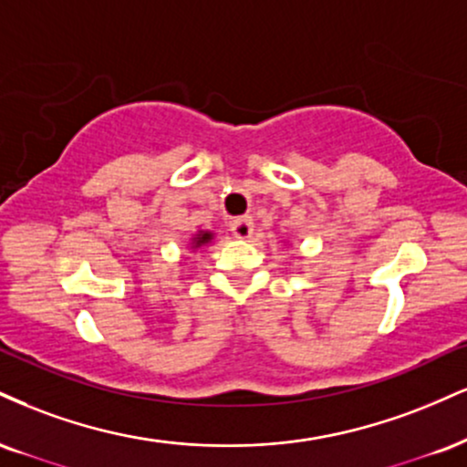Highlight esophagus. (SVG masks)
Segmentation results:
<instances>
[{
	"mask_svg": "<svg viewBox=\"0 0 467 467\" xmlns=\"http://www.w3.org/2000/svg\"><path fill=\"white\" fill-rule=\"evenodd\" d=\"M230 230L237 239H250L252 233H254V222L250 217H237L230 223Z\"/></svg>",
	"mask_w": 467,
	"mask_h": 467,
	"instance_id": "esophagus-1",
	"label": "esophagus"
}]
</instances>
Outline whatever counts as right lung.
Returning a JSON list of instances; mask_svg holds the SVG:
<instances>
[{"instance_id": "1", "label": "right lung", "mask_w": 467, "mask_h": 467, "mask_svg": "<svg viewBox=\"0 0 467 467\" xmlns=\"http://www.w3.org/2000/svg\"><path fill=\"white\" fill-rule=\"evenodd\" d=\"M209 239H211V234H209V233H204V234H200L198 239H195V244L202 245V244H206V241H209Z\"/></svg>"}]
</instances>
